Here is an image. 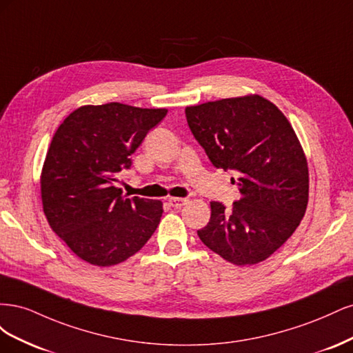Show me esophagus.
Masks as SVG:
<instances>
[{
    "instance_id": "1",
    "label": "esophagus",
    "mask_w": 353,
    "mask_h": 353,
    "mask_svg": "<svg viewBox=\"0 0 353 353\" xmlns=\"http://www.w3.org/2000/svg\"><path fill=\"white\" fill-rule=\"evenodd\" d=\"M168 201H169V205L172 206V208L179 209V208H183L184 205H187L188 200L187 199H181V197H169Z\"/></svg>"
}]
</instances>
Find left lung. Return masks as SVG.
Instances as JSON below:
<instances>
[{
  "instance_id": "obj_1",
  "label": "left lung",
  "mask_w": 353,
  "mask_h": 353,
  "mask_svg": "<svg viewBox=\"0 0 353 353\" xmlns=\"http://www.w3.org/2000/svg\"><path fill=\"white\" fill-rule=\"evenodd\" d=\"M187 122L210 162L236 170L240 199L231 209L210 201L200 240L227 262L259 263L301 223L309 199V170L301 141L284 113L258 94L185 108Z\"/></svg>"
}]
</instances>
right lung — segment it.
Instances as JSON below:
<instances>
[{"label": "right lung", "instance_id": "add662e5", "mask_svg": "<svg viewBox=\"0 0 353 353\" xmlns=\"http://www.w3.org/2000/svg\"><path fill=\"white\" fill-rule=\"evenodd\" d=\"M168 109L81 105L52 137L41 170L42 209L68 248L95 266L131 258L156 231L160 200L122 196L119 172Z\"/></svg>", "mask_w": 353, "mask_h": 353}]
</instances>
